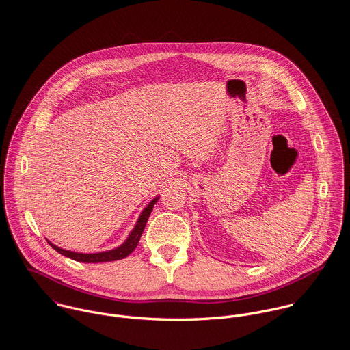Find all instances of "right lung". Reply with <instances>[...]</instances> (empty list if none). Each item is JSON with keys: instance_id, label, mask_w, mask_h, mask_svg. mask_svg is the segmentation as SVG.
<instances>
[{"instance_id": "obj_1", "label": "right lung", "mask_w": 350, "mask_h": 350, "mask_svg": "<svg viewBox=\"0 0 350 350\" xmlns=\"http://www.w3.org/2000/svg\"><path fill=\"white\" fill-rule=\"evenodd\" d=\"M157 200H159V197H156L154 200H150V204L143 210V213H142L136 226L133 228V230L129 234V237L126 239V241L121 247H118L116 250H106V252H100V253H78V252L62 250V248L51 244L50 241H49V244L56 252H59L60 254H63V256H66L68 258H72L75 261H81V262H105V261L121 260V258L129 256L135 250V248L137 247V244L140 241V237H142V234L144 232L146 224H147V221L150 218V211H152V208H153V206H154V203L157 202Z\"/></svg>"}]
</instances>
